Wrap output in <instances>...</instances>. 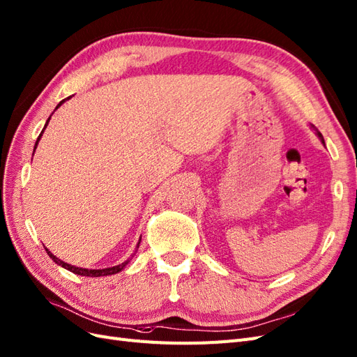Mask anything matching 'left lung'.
<instances>
[{"label":"left lung","instance_id":"1","mask_svg":"<svg viewBox=\"0 0 357 357\" xmlns=\"http://www.w3.org/2000/svg\"><path fill=\"white\" fill-rule=\"evenodd\" d=\"M310 126H311V129H314V131H316V134H317V137L320 138V142H321L323 144H325V139H323V135H321V134L319 132V129H317V128H316L314 125H310Z\"/></svg>","mask_w":357,"mask_h":357}]
</instances>
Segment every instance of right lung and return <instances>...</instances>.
<instances>
[{
	"label": "right lung",
	"instance_id": "add662e5",
	"mask_svg": "<svg viewBox=\"0 0 357 357\" xmlns=\"http://www.w3.org/2000/svg\"><path fill=\"white\" fill-rule=\"evenodd\" d=\"M70 98H71V96H68V98H66V100H62V101H61V102L56 105V109H55V110H58L59 107H61L63 102H66L67 100H70ZM49 121H50V117L47 119V122H46L45 128H43L41 134H40V135H38V138H37L36 146H34V152H36L37 144H38V142H40V138H41L43 132H45V129H46V126H47ZM32 156H34V155H32ZM139 241H142V238H139ZM138 245H139V243L137 244V248H138ZM46 252H47V255L50 256V259H53V262L58 264V265H61L62 268L68 269V271H71V273H74V274H77V275H83V277H104V275H113V274H117L119 271H122V269H123V268L128 265V262L131 261V259H128V261L122 262L121 265H116V266H112V268H104V269H86V268H79V266H74V265H70V264H67V262L61 261V259H58L55 255H52V252H49V248H46Z\"/></svg>",
	"mask_w": 357,
	"mask_h": 357
}]
</instances>
